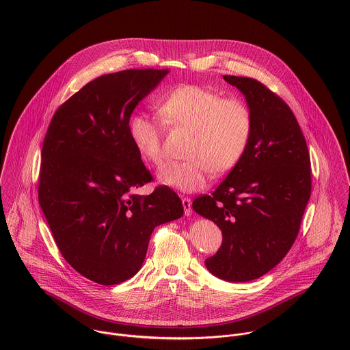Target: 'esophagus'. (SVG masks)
Returning <instances> with one entry per match:
<instances>
[{
    "label": "esophagus",
    "mask_w": 350,
    "mask_h": 350,
    "mask_svg": "<svg viewBox=\"0 0 350 350\" xmlns=\"http://www.w3.org/2000/svg\"><path fill=\"white\" fill-rule=\"evenodd\" d=\"M182 203H183L185 214H186V215H190V214H191V211H193V207H191V200H190V198H182Z\"/></svg>",
    "instance_id": "obj_1"
}]
</instances>
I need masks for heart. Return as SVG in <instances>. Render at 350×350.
Wrapping results in <instances>:
<instances>
[{
    "label": "heart",
    "mask_w": 350,
    "mask_h": 350,
    "mask_svg": "<svg viewBox=\"0 0 350 350\" xmlns=\"http://www.w3.org/2000/svg\"><path fill=\"white\" fill-rule=\"evenodd\" d=\"M163 120L146 111L129 120V136L143 159L154 165L164 160V124L189 129L182 161L168 163L159 172L163 185L191 193L204 187L208 172L221 176L241 159L252 133V113L245 102L222 98L198 85H179L157 102Z\"/></svg>",
    "instance_id": "heart-1"
}]
</instances>
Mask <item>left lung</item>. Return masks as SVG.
<instances>
[{"label":"left lung","mask_w":350,"mask_h":350,"mask_svg":"<svg viewBox=\"0 0 350 350\" xmlns=\"http://www.w3.org/2000/svg\"><path fill=\"white\" fill-rule=\"evenodd\" d=\"M224 79L244 96L252 133L239 163L211 196L193 208L222 232L207 269L228 282L254 280L291 250L311 196V163L290 106L261 82L234 75Z\"/></svg>","instance_id":"8db88e82"}]
</instances>
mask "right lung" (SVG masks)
Returning a JSON list of instances; mask_svg holds the SVG:
<instances>
[{
    "mask_svg": "<svg viewBox=\"0 0 350 350\" xmlns=\"http://www.w3.org/2000/svg\"><path fill=\"white\" fill-rule=\"evenodd\" d=\"M168 70H125L89 82L55 111L39 174V203L56 247L102 286L135 276L150 234L183 215L175 191L133 190L153 180L129 136V118Z\"/></svg>",
    "mask_w": 350,
    "mask_h": 350,
    "instance_id": "add662e5",
    "label": "right lung"
}]
</instances>
